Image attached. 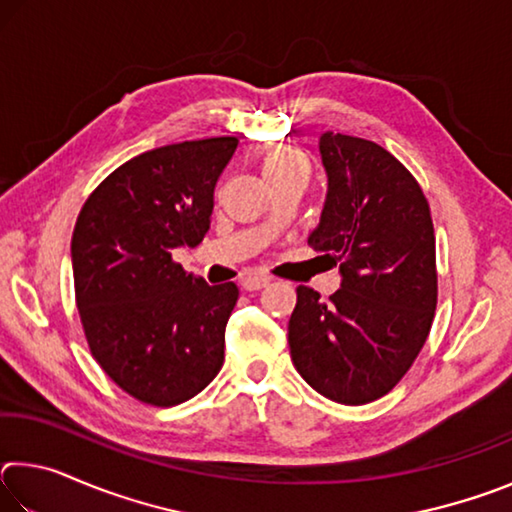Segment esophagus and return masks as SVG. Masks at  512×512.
Segmentation results:
<instances>
[{
  "instance_id": "1",
  "label": "esophagus",
  "mask_w": 512,
  "mask_h": 512,
  "mask_svg": "<svg viewBox=\"0 0 512 512\" xmlns=\"http://www.w3.org/2000/svg\"><path fill=\"white\" fill-rule=\"evenodd\" d=\"M271 282V277L268 275H262V273H248L241 277V287H244L246 291H257V289H264L266 284Z\"/></svg>"
}]
</instances>
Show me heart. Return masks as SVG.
I'll list each match as a JSON object with an SVG mask.
<instances>
[{
    "mask_svg": "<svg viewBox=\"0 0 512 512\" xmlns=\"http://www.w3.org/2000/svg\"><path fill=\"white\" fill-rule=\"evenodd\" d=\"M262 169L266 180H273L277 176H287V173H302V176H307L309 167L307 160L293 149H273L271 153H266Z\"/></svg>",
    "mask_w": 512,
    "mask_h": 512,
    "instance_id": "obj_1",
    "label": "heart"
}]
</instances>
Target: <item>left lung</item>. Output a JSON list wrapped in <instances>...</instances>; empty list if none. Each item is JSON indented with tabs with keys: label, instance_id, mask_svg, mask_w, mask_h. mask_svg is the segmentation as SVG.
Instances as JSON below:
<instances>
[{
	"label": "left lung",
	"instance_id": "obj_1",
	"mask_svg": "<svg viewBox=\"0 0 512 512\" xmlns=\"http://www.w3.org/2000/svg\"><path fill=\"white\" fill-rule=\"evenodd\" d=\"M327 196L309 244L339 264L329 300L298 287L291 361L339 404L386 395L418 357L438 296L436 237L420 185L379 144L327 131L318 140Z\"/></svg>",
	"mask_w": 512,
	"mask_h": 512
}]
</instances>
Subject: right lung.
Instances as JSON below:
<instances>
[{"label": "right lung", "mask_w": 512, "mask_h": 512, "mask_svg": "<svg viewBox=\"0 0 512 512\" xmlns=\"http://www.w3.org/2000/svg\"><path fill=\"white\" fill-rule=\"evenodd\" d=\"M237 137L160 146L121 164L85 201L72 237L76 307L92 357L135 400L173 406L223 366L235 282L210 287L173 262L210 230Z\"/></svg>", "instance_id": "obj_1"}]
</instances>
